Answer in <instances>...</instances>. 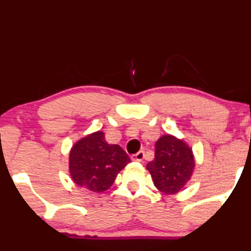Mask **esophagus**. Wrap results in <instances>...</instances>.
I'll return each mask as SVG.
<instances>
[{"label":"esophagus","instance_id":"obj_1","mask_svg":"<svg viewBox=\"0 0 251 251\" xmlns=\"http://www.w3.org/2000/svg\"><path fill=\"white\" fill-rule=\"evenodd\" d=\"M132 160H134V161H143L144 158H145V152L144 151H139L138 153H135V154H132Z\"/></svg>","mask_w":251,"mask_h":251}]
</instances>
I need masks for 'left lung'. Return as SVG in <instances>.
I'll return each mask as SVG.
<instances>
[{"instance_id":"left-lung-1","label":"left lung","mask_w":251,"mask_h":251,"mask_svg":"<svg viewBox=\"0 0 251 251\" xmlns=\"http://www.w3.org/2000/svg\"><path fill=\"white\" fill-rule=\"evenodd\" d=\"M195 167L192 150L183 140L162 135L155 143L154 160L146 168L154 186L165 194H176L191 180Z\"/></svg>"}]
</instances>
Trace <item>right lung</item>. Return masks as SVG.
Returning <instances> with one entry per match:
<instances>
[{
  "label": "right lung",
  "instance_id": "1",
  "mask_svg": "<svg viewBox=\"0 0 251 251\" xmlns=\"http://www.w3.org/2000/svg\"><path fill=\"white\" fill-rule=\"evenodd\" d=\"M131 162L119 145L107 144L104 132L98 131L80 139L72 146L69 170L79 187L100 193L113 185L118 173Z\"/></svg>",
  "mask_w": 251,
  "mask_h": 251
}]
</instances>
